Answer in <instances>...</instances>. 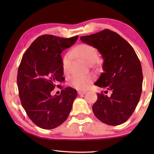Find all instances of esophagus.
Instances as JSON below:
<instances>
[{
	"instance_id": "esophagus-1",
	"label": "esophagus",
	"mask_w": 154,
	"mask_h": 154,
	"mask_svg": "<svg viewBox=\"0 0 154 154\" xmlns=\"http://www.w3.org/2000/svg\"><path fill=\"white\" fill-rule=\"evenodd\" d=\"M86 93H87V91H78V94L79 95L85 94H86Z\"/></svg>"
}]
</instances>
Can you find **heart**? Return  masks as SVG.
Returning a JSON list of instances; mask_svg holds the SVG:
<instances>
[{
    "label": "heart",
    "mask_w": 154,
    "mask_h": 154,
    "mask_svg": "<svg viewBox=\"0 0 154 154\" xmlns=\"http://www.w3.org/2000/svg\"><path fill=\"white\" fill-rule=\"evenodd\" d=\"M72 55L78 56L88 64L95 63L99 58L98 51L94 46L87 44H82L74 47L70 53L64 56L62 60V69L65 74L70 71ZM92 78L89 75L74 74L69 78V83L78 90H85L92 83Z\"/></svg>",
    "instance_id": "heart-1"
}]
</instances>
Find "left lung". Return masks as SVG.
<instances>
[{"label": "left lung", "mask_w": 154, "mask_h": 154, "mask_svg": "<svg viewBox=\"0 0 154 154\" xmlns=\"http://www.w3.org/2000/svg\"><path fill=\"white\" fill-rule=\"evenodd\" d=\"M80 40L94 46L104 60V72L94 85L112 92L110 97L97 93L93 112L105 124H123L133 114L142 92V67L136 52L117 32L107 29Z\"/></svg>", "instance_id": "obj_1"}]
</instances>
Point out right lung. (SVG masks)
<instances>
[{
    "mask_svg": "<svg viewBox=\"0 0 154 154\" xmlns=\"http://www.w3.org/2000/svg\"><path fill=\"white\" fill-rule=\"evenodd\" d=\"M78 38V36H40L26 50L18 67L17 85L22 105L32 122L43 129L62 124L77 96L76 90L71 87L63 88L58 96H52L51 92L58 82L65 80L61 53Z\"/></svg>",
    "mask_w": 154,
    "mask_h": 154,
    "instance_id": "right-lung-1",
    "label": "right lung"
}]
</instances>
